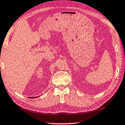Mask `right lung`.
Segmentation results:
<instances>
[{
    "label": "right lung",
    "instance_id": "obj_1",
    "mask_svg": "<svg viewBox=\"0 0 125 125\" xmlns=\"http://www.w3.org/2000/svg\"><path fill=\"white\" fill-rule=\"evenodd\" d=\"M31 98H37V96H36V97H30ZM30 97H29V98H30Z\"/></svg>",
    "mask_w": 125,
    "mask_h": 125
}]
</instances>
